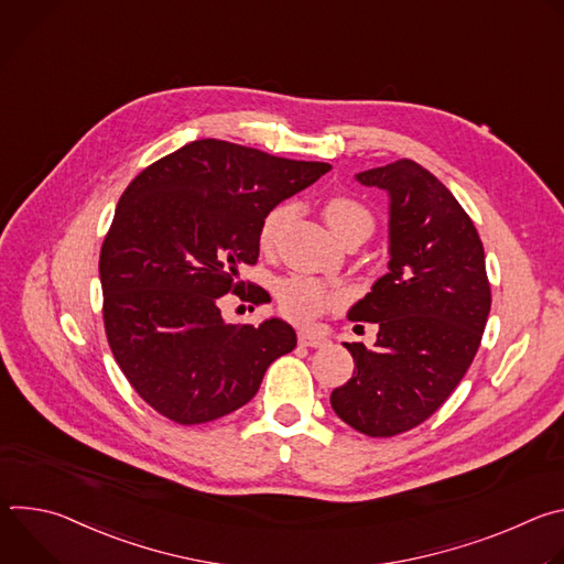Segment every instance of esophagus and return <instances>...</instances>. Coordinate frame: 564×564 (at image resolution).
I'll return each instance as SVG.
<instances>
[{
    "label": "esophagus",
    "instance_id": "esophagus-1",
    "mask_svg": "<svg viewBox=\"0 0 564 564\" xmlns=\"http://www.w3.org/2000/svg\"><path fill=\"white\" fill-rule=\"evenodd\" d=\"M326 337L321 335V333H316V330H299V344L301 346H307V348H321V346H326Z\"/></svg>",
    "mask_w": 564,
    "mask_h": 564
}]
</instances>
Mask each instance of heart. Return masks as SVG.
<instances>
[{"instance_id": "obj_1", "label": "heart", "mask_w": 564, "mask_h": 564, "mask_svg": "<svg viewBox=\"0 0 564 564\" xmlns=\"http://www.w3.org/2000/svg\"><path fill=\"white\" fill-rule=\"evenodd\" d=\"M324 216L333 231L346 240L352 234H368L372 231V214L368 212L366 205L350 196H333L326 207ZM290 218V207L279 205L274 207L261 223L259 231V243L263 250H272L276 246V240L281 236L283 225ZM276 296L283 314L296 321H310L318 314H324L333 307H337L344 301L341 288L335 283H328L324 279L307 276V274H292L279 281L276 285Z\"/></svg>"}]
</instances>
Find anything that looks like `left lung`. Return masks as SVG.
I'll return each mask as SVG.
<instances>
[{
	"label": "left lung",
	"instance_id": "1",
	"mask_svg": "<svg viewBox=\"0 0 564 564\" xmlns=\"http://www.w3.org/2000/svg\"><path fill=\"white\" fill-rule=\"evenodd\" d=\"M355 178L390 198V261L348 312L379 330L372 348L346 344L355 372L330 404L355 431L392 437L426 422L466 375L491 285L473 220L429 170L401 158Z\"/></svg>",
	"mask_w": 564,
	"mask_h": 564
}]
</instances>
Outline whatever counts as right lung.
Listing matches in <instances>:
<instances>
[{
    "instance_id": "add662e5",
    "label": "right lung",
    "mask_w": 564,
    "mask_h": 564,
    "mask_svg": "<svg viewBox=\"0 0 564 564\" xmlns=\"http://www.w3.org/2000/svg\"><path fill=\"white\" fill-rule=\"evenodd\" d=\"M330 170L205 138L124 189L100 252L102 314L120 370L153 411L183 426L229 415L294 350L285 321L231 326L218 303L227 292L268 301L259 285L240 292L238 265L257 263L263 218Z\"/></svg>"
}]
</instances>
